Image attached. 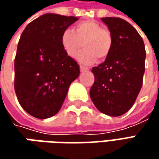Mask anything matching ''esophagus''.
<instances>
[{
  "instance_id": "obj_1",
  "label": "esophagus",
  "mask_w": 159,
  "mask_h": 159,
  "mask_svg": "<svg viewBox=\"0 0 159 159\" xmlns=\"http://www.w3.org/2000/svg\"><path fill=\"white\" fill-rule=\"evenodd\" d=\"M80 71H81V72H83V71H87V70H89V68H87V67H85V66H83V65H80Z\"/></svg>"
}]
</instances>
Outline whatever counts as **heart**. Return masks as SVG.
Returning <instances> with one entry per match:
<instances>
[{
	"mask_svg": "<svg viewBox=\"0 0 159 159\" xmlns=\"http://www.w3.org/2000/svg\"><path fill=\"white\" fill-rule=\"evenodd\" d=\"M83 44H82V43ZM64 52L70 57H76L84 64H94L98 58L105 60L112 48V34L95 20H84L76 24L73 29L64 30L61 36Z\"/></svg>",
	"mask_w": 159,
	"mask_h": 159,
	"instance_id": "1",
	"label": "heart"
}]
</instances>
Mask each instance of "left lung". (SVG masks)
Segmentation results:
<instances>
[{
  "mask_svg": "<svg viewBox=\"0 0 159 159\" xmlns=\"http://www.w3.org/2000/svg\"><path fill=\"white\" fill-rule=\"evenodd\" d=\"M112 34V48L103 63L92 68L90 97L106 115L118 117L134 105L143 86L146 51L141 35L119 17H102Z\"/></svg>",
  "mask_w": 159,
  "mask_h": 159,
  "instance_id": "1",
  "label": "left lung"
}]
</instances>
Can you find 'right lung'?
Masks as SVG:
<instances>
[{
  "instance_id": "add662e5",
  "label": "right lung",
  "mask_w": 159,
  "mask_h": 159,
  "mask_svg": "<svg viewBox=\"0 0 159 159\" xmlns=\"http://www.w3.org/2000/svg\"><path fill=\"white\" fill-rule=\"evenodd\" d=\"M75 16L45 14L29 23L21 34L15 57L14 88L22 108L37 119H48L61 109L80 65L61 43Z\"/></svg>"
}]
</instances>
